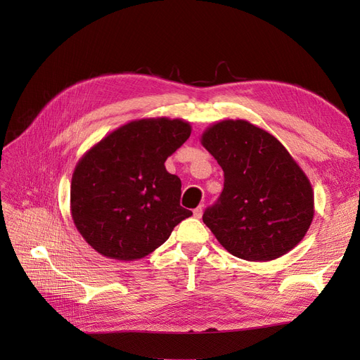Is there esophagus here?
Instances as JSON below:
<instances>
[{"label": "esophagus", "mask_w": 360, "mask_h": 360, "mask_svg": "<svg viewBox=\"0 0 360 360\" xmlns=\"http://www.w3.org/2000/svg\"><path fill=\"white\" fill-rule=\"evenodd\" d=\"M193 216H195V217H197V219H200V217L202 216V205H198V207H197V209H195V210H193Z\"/></svg>", "instance_id": "1"}]
</instances>
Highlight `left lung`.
Listing matches in <instances>:
<instances>
[{"label":"left lung","instance_id":"left-lung-1","mask_svg":"<svg viewBox=\"0 0 360 360\" xmlns=\"http://www.w3.org/2000/svg\"><path fill=\"white\" fill-rule=\"evenodd\" d=\"M224 171V189L204 224L228 252L248 261L287 254L307 234L314 192L287 148L246 120H224L201 136Z\"/></svg>","mask_w":360,"mask_h":360}]
</instances>
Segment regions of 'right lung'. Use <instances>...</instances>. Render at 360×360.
Returning a JSON list of instances; mask_svg holds the SVG:
<instances>
[{"instance_id": "obj_1", "label": "right lung", "mask_w": 360, "mask_h": 360, "mask_svg": "<svg viewBox=\"0 0 360 360\" xmlns=\"http://www.w3.org/2000/svg\"><path fill=\"white\" fill-rule=\"evenodd\" d=\"M183 120L143 118L105 136L78 162L70 210L81 236L103 257L144 258L192 214L165 160L191 136Z\"/></svg>"}]
</instances>
